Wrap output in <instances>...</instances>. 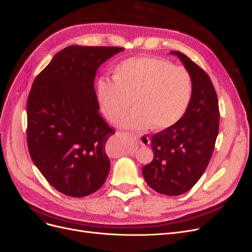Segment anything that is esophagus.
<instances>
[{"label":"esophagus","instance_id":"esophagus-1","mask_svg":"<svg viewBox=\"0 0 252 252\" xmlns=\"http://www.w3.org/2000/svg\"><path fill=\"white\" fill-rule=\"evenodd\" d=\"M135 137L138 139L142 146H148L150 144V139L146 135H135Z\"/></svg>","mask_w":252,"mask_h":252}]
</instances>
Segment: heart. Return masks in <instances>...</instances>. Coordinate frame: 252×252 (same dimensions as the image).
Here are the masks:
<instances>
[{
  "label": "heart",
  "instance_id": "1",
  "mask_svg": "<svg viewBox=\"0 0 252 252\" xmlns=\"http://www.w3.org/2000/svg\"><path fill=\"white\" fill-rule=\"evenodd\" d=\"M113 82L100 78L96 98L100 110L113 124L121 122L131 106L136 108L123 122L131 129H164L186 112L193 93L190 72L169 61L154 57H130L112 69Z\"/></svg>",
  "mask_w": 252,
  "mask_h": 252
}]
</instances>
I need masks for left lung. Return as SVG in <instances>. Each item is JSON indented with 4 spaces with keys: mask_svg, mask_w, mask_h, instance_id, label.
Wrapping results in <instances>:
<instances>
[{
    "mask_svg": "<svg viewBox=\"0 0 252 252\" xmlns=\"http://www.w3.org/2000/svg\"><path fill=\"white\" fill-rule=\"evenodd\" d=\"M170 54L179 57L192 76V98L177 124L152 137L153 160L142 173L156 192L177 196L189 191L206 169L219 134L220 110L207 73L183 53Z\"/></svg>",
    "mask_w": 252,
    "mask_h": 252,
    "instance_id": "1",
    "label": "left lung"
}]
</instances>
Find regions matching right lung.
<instances>
[{"mask_svg":"<svg viewBox=\"0 0 252 252\" xmlns=\"http://www.w3.org/2000/svg\"><path fill=\"white\" fill-rule=\"evenodd\" d=\"M118 47L69 46L32 84L28 99L32 159L57 191L85 197L99 190L110 169L105 145L115 131L99 114L94 81Z\"/></svg>","mask_w":252,"mask_h":252,"instance_id":"1","label":"right lung"}]
</instances>
